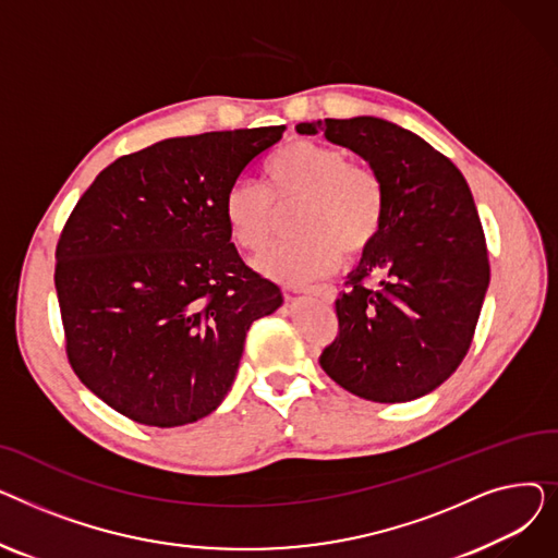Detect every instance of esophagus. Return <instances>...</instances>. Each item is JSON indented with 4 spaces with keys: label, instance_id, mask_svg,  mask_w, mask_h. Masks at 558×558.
<instances>
[{
    "label": "esophagus",
    "instance_id": "esophagus-1",
    "mask_svg": "<svg viewBox=\"0 0 558 558\" xmlns=\"http://www.w3.org/2000/svg\"><path fill=\"white\" fill-rule=\"evenodd\" d=\"M294 294H312V296H318L320 301L326 303H335L337 299V289L332 284H312V287H303V289H291Z\"/></svg>",
    "mask_w": 558,
    "mask_h": 558
}]
</instances>
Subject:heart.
<instances>
[{
  "label": "heart",
  "mask_w": 558,
  "mask_h": 558,
  "mask_svg": "<svg viewBox=\"0 0 558 558\" xmlns=\"http://www.w3.org/2000/svg\"><path fill=\"white\" fill-rule=\"evenodd\" d=\"M267 187L240 179L223 194V217L232 242L259 251L269 242L278 208L299 203L291 221L296 238L264 251L255 267L280 282H305L335 271L343 251L364 253L385 219V185L364 165L350 162L341 146L299 140L264 167Z\"/></svg>",
  "instance_id": "obj_1"
}]
</instances>
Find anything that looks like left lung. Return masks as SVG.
<instances>
[{"label": "left lung", "instance_id": "8db88e82", "mask_svg": "<svg viewBox=\"0 0 558 558\" xmlns=\"http://www.w3.org/2000/svg\"><path fill=\"white\" fill-rule=\"evenodd\" d=\"M362 156L385 185V219L337 299L339 335L320 353L339 387L373 402L416 400L471 348L490 280L477 208L461 171L379 117L303 122Z\"/></svg>", "mask_w": 558, "mask_h": 558}]
</instances>
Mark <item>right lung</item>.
Returning a JSON list of instances; mask_svg holds the SVG:
<instances>
[{
    "instance_id": "add662e5",
    "label": "right lung",
    "mask_w": 558,
    "mask_h": 558,
    "mask_svg": "<svg viewBox=\"0 0 558 558\" xmlns=\"http://www.w3.org/2000/svg\"><path fill=\"white\" fill-rule=\"evenodd\" d=\"M284 126L169 137L117 158L56 246L68 360L114 412L151 427L213 414L255 318L282 291L230 242L223 194Z\"/></svg>"
}]
</instances>
